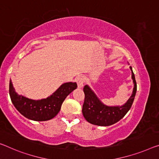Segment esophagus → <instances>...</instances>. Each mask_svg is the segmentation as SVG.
<instances>
[{
    "label": "esophagus",
    "instance_id": "obj_1",
    "mask_svg": "<svg viewBox=\"0 0 159 159\" xmlns=\"http://www.w3.org/2000/svg\"><path fill=\"white\" fill-rule=\"evenodd\" d=\"M85 81L84 77L80 75V76L77 77V83L78 85V87H82L83 85H84V83Z\"/></svg>",
    "mask_w": 159,
    "mask_h": 159
}]
</instances>
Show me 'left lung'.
Wrapping results in <instances>:
<instances>
[{
  "instance_id": "left-lung-1",
  "label": "left lung",
  "mask_w": 159,
  "mask_h": 159,
  "mask_svg": "<svg viewBox=\"0 0 159 159\" xmlns=\"http://www.w3.org/2000/svg\"><path fill=\"white\" fill-rule=\"evenodd\" d=\"M131 70V77L134 83L133 92L126 103L121 107H107L99 101L92 89L85 85L83 89L84 102L82 107V114L89 123L97 126H107L118 122L126 115L133 104L136 92V82L134 74Z\"/></svg>"
}]
</instances>
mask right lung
Listing matches in <instances>:
<instances>
[{
	"mask_svg": "<svg viewBox=\"0 0 159 159\" xmlns=\"http://www.w3.org/2000/svg\"><path fill=\"white\" fill-rule=\"evenodd\" d=\"M77 87L75 82L65 83L48 98L33 100L17 94L10 81L9 94L15 107L22 115L31 120L42 121L54 118L60 111L66 97Z\"/></svg>",
	"mask_w": 159,
	"mask_h": 159,
	"instance_id": "add662e5",
	"label": "right lung"
}]
</instances>
